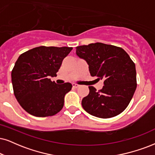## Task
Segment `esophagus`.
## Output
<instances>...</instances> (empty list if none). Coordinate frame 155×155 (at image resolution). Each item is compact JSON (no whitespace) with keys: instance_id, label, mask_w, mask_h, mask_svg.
I'll return each mask as SVG.
<instances>
[{"instance_id":"34e87169","label":"esophagus","mask_w":155,"mask_h":155,"mask_svg":"<svg viewBox=\"0 0 155 155\" xmlns=\"http://www.w3.org/2000/svg\"><path fill=\"white\" fill-rule=\"evenodd\" d=\"M72 86H73L74 88H78L80 87V85H79V84H75V83H74L73 84H72Z\"/></svg>"}]
</instances>
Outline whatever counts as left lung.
I'll return each instance as SVG.
<instances>
[{"label":"left lung","mask_w":155,"mask_h":155,"mask_svg":"<svg viewBox=\"0 0 155 155\" xmlns=\"http://www.w3.org/2000/svg\"><path fill=\"white\" fill-rule=\"evenodd\" d=\"M78 56L87 61L91 76L104 79L103 88L89 87L82 99L84 110L99 118L117 116L124 111L137 88L135 64L121 47L95 43L76 48Z\"/></svg>","instance_id":"8db88e82"}]
</instances>
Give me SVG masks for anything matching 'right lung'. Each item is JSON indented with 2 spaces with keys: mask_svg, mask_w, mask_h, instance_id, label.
I'll return each instance as SVG.
<instances>
[{
  "mask_svg": "<svg viewBox=\"0 0 155 155\" xmlns=\"http://www.w3.org/2000/svg\"><path fill=\"white\" fill-rule=\"evenodd\" d=\"M72 47L39 46L20 55L11 72L13 93L25 111L35 117L55 115L61 110L70 83L57 84L56 76Z\"/></svg>",
  "mask_w": 155,
  "mask_h": 155,
  "instance_id": "obj_1",
  "label": "right lung"
}]
</instances>
